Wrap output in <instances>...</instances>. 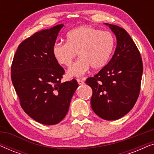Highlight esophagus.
I'll list each match as a JSON object with an SVG mask.
<instances>
[{"label": "esophagus", "mask_w": 154, "mask_h": 154, "mask_svg": "<svg viewBox=\"0 0 154 154\" xmlns=\"http://www.w3.org/2000/svg\"><path fill=\"white\" fill-rule=\"evenodd\" d=\"M77 82H78V83H79V85H82L84 84V82L81 79H77Z\"/></svg>", "instance_id": "34e87169"}]
</instances>
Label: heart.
<instances>
[{
  "label": "heart",
  "instance_id": "heart-1",
  "mask_svg": "<svg viewBox=\"0 0 154 154\" xmlns=\"http://www.w3.org/2000/svg\"><path fill=\"white\" fill-rule=\"evenodd\" d=\"M116 47L112 33L90 26L73 29L66 34V43L56 42L52 56L59 64L70 66L76 54L80 59L67 71V76L81 77L90 68L98 70L108 64Z\"/></svg>",
  "mask_w": 154,
  "mask_h": 154
}]
</instances>
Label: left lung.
<instances>
[{
    "instance_id": "1",
    "label": "left lung",
    "mask_w": 154,
    "mask_h": 154,
    "mask_svg": "<svg viewBox=\"0 0 154 154\" xmlns=\"http://www.w3.org/2000/svg\"><path fill=\"white\" fill-rule=\"evenodd\" d=\"M116 37V48L108 64L86 84L92 89L91 106L106 121L122 118L133 108L140 91L143 65L140 53L127 31L107 24Z\"/></svg>"
}]
</instances>
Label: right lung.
Returning <instances> with one entry per match:
<instances>
[{"label":"right lung","mask_w":154,"mask_h":154,"mask_svg":"<svg viewBox=\"0 0 154 154\" xmlns=\"http://www.w3.org/2000/svg\"><path fill=\"white\" fill-rule=\"evenodd\" d=\"M63 26L61 24L40 31L22 42L11 67L21 106L44 125H55L64 119L79 86L75 79L61 82L64 70L52 56V46Z\"/></svg>","instance_id":"add662e5"}]
</instances>
